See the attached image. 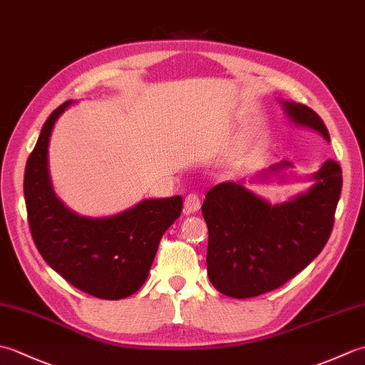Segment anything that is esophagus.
<instances>
[{
  "instance_id": "1",
  "label": "esophagus",
  "mask_w": 365,
  "mask_h": 365,
  "mask_svg": "<svg viewBox=\"0 0 365 365\" xmlns=\"http://www.w3.org/2000/svg\"><path fill=\"white\" fill-rule=\"evenodd\" d=\"M183 210L187 215H191V213H196L199 208H200V199L197 195H195V192H191V195H188L187 197H185V204H183Z\"/></svg>"
}]
</instances>
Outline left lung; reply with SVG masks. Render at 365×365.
I'll use <instances>...</instances> for the list:
<instances>
[{"label": "left lung", "instance_id": "left-lung-1", "mask_svg": "<svg viewBox=\"0 0 365 365\" xmlns=\"http://www.w3.org/2000/svg\"><path fill=\"white\" fill-rule=\"evenodd\" d=\"M281 103L293 125L314 130L329 143L327 125L311 108L290 100ZM289 168V161H279L255 178L285 182ZM309 180L306 191L279 204L235 182L218 183L207 192V273L216 290L237 299L259 297L290 281L322 252L334 224L342 169L328 160Z\"/></svg>", "mask_w": 365, "mask_h": 365}]
</instances>
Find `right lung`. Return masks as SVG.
<instances>
[{"label":"right lung","mask_w":365,"mask_h":365,"mask_svg":"<svg viewBox=\"0 0 365 365\" xmlns=\"http://www.w3.org/2000/svg\"><path fill=\"white\" fill-rule=\"evenodd\" d=\"M72 100L43 123L25 169V202L34 243L43 260L76 289L102 299L136 293L149 276L163 234L182 213V196L144 199L118 215L75 213L53 190L48 147L54 123Z\"/></svg>","instance_id":"1"}]
</instances>
